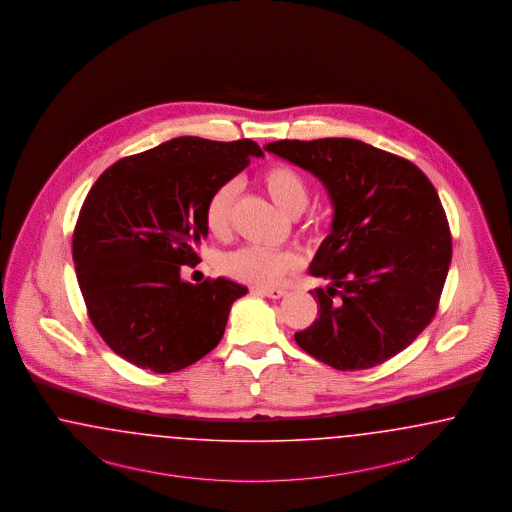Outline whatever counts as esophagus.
Listing matches in <instances>:
<instances>
[{"mask_svg": "<svg viewBox=\"0 0 512 512\" xmlns=\"http://www.w3.org/2000/svg\"><path fill=\"white\" fill-rule=\"evenodd\" d=\"M259 295L268 296V298H283L287 295L285 289H257Z\"/></svg>", "mask_w": 512, "mask_h": 512, "instance_id": "obj_1", "label": "esophagus"}]
</instances>
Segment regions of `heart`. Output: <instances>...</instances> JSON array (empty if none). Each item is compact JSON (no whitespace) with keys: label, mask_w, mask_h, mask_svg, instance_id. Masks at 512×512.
I'll return each mask as SVG.
<instances>
[{"label":"heart","mask_w":512,"mask_h":512,"mask_svg":"<svg viewBox=\"0 0 512 512\" xmlns=\"http://www.w3.org/2000/svg\"><path fill=\"white\" fill-rule=\"evenodd\" d=\"M266 195L289 216H300L310 202V187L304 176L287 165H274L261 176ZM236 197V184L217 187L204 208L206 229L214 236H223L231 225V210ZM221 270L242 283L255 287H272L296 266V259L287 251L246 246L227 253L221 259Z\"/></svg>","instance_id":"1"}]
</instances>
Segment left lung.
Wrapping results in <instances>:
<instances>
[{"label": "left lung", "mask_w": 512, "mask_h": 512, "mask_svg": "<svg viewBox=\"0 0 512 512\" xmlns=\"http://www.w3.org/2000/svg\"><path fill=\"white\" fill-rule=\"evenodd\" d=\"M311 172L332 202L330 234L310 274L319 317L295 340L308 355L353 372L383 364L430 325L450 257L439 195L411 161L355 139L278 140L264 146Z\"/></svg>", "instance_id": "1"}]
</instances>
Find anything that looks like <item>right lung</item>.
I'll list each match as a JSON object with an SVG mask.
<instances>
[{
    "label": "right lung",
    "mask_w": 512,
    "mask_h": 512,
    "mask_svg": "<svg viewBox=\"0 0 512 512\" xmlns=\"http://www.w3.org/2000/svg\"><path fill=\"white\" fill-rule=\"evenodd\" d=\"M263 155L249 139L178 137L120 159L93 184L73 261L93 326L116 355L142 370L178 372L223 338L248 287L227 278L193 285L180 274L199 263L210 195Z\"/></svg>",
    "instance_id": "obj_1"
}]
</instances>
